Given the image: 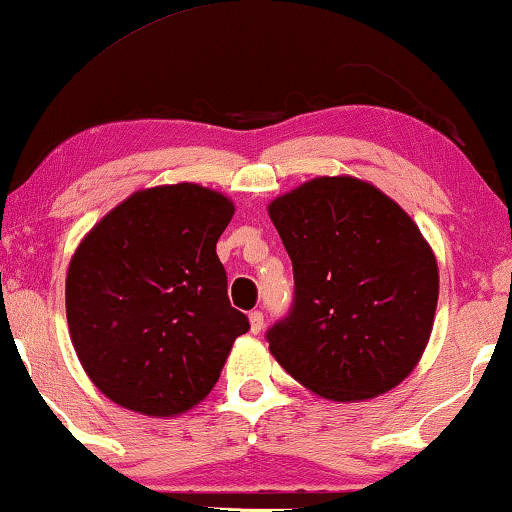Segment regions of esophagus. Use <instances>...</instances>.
<instances>
[{"mask_svg": "<svg viewBox=\"0 0 512 512\" xmlns=\"http://www.w3.org/2000/svg\"><path fill=\"white\" fill-rule=\"evenodd\" d=\"M249 326H251V333L254 335H258L263 331V312H258V310H254L249 314Z\"/></svg>", "mask_w": 512, "mask_h": 512, "instance_id": "1", "label": "esophagus"}]
</instances>
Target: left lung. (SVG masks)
<instances>
[{"mask_svg": "<svg viewBox=\"0 0 512 512\" xmlns=\"http://www.w3.org/2000/svg\"><path fill=\"white\" fill-rule=\"evenodd\" d=\"M293 263L291 314L268 331L279 366L321 398L368 401L408 377L429 345L436 254L368 181L317 177L268 205Z\"/></svg>", "mask_w": 512, "mask_h": 512, "instance_id": "obj_1", "label": "left lung"}]
</instances>
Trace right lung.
I'll use <instances>...</instances> for the list:
<instances>
[{
  "label": "right lung",
  "mask_w": 512,
  "mask_h": 512,
  "mask_svg": "<svg viewBox=\"0 0 512 512\" xmlns=\"http://www.w3.org/2000/svg\"><path fill=\"white\" fill-rule=\"evenodd\" d=\"M233 200L200 184L132 193L90 228L67 270L69 338L109 401L177 417L221 377L249 319L230 307L216 242Z\"/></svg>",
  "instance_id": "obj_1"
}]
</instances>
